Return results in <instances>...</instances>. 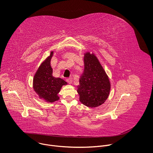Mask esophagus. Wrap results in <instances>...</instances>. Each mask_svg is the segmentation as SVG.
<instances>
[{
    "mask_svg": "<svg viewBox=\"0 0 153 153\" xmlns=\"http://www.w3.org/2000/svg\"><path fill=\"white\" fill-rule=\"evenodd\" d=\"M66 82H67L68 84H72V78H67V79H66Z\"/></svg>",
    "mask_w": 153,
    "mask_h": 153,
    "instance_id": "esophagus-1",
    "label": "esophagus"
}]
</instances>
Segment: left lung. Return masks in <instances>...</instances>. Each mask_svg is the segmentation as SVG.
<instances>
[{
    "instance_id": "obj_1",
    "label": "left lung",
    "mask_w": 153,
    "mask_h": 153,
    "mask_svg": "<svg viewBox=\"0 0 153 153\" xmlns=\"http://www.w3.org/2000/svg\"><path fill=\"white\" fill-rule=\"evenodd\" d=\"M84 64L77 91L80 101L88 107L94 108L106 101L111 85L107 75L94 54L88 52L85 54Z\"/></svg>"
}]
</instances>
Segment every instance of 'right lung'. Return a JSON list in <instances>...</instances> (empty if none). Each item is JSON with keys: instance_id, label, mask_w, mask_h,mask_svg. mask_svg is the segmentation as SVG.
Wrapping results in <instances>:
<instances>
[{"instance_id": "1", "label": "right lung", "mask_w": 153, "mask_h": 153, "mask_svg": "<svg viewBox=\"0 0 153 153\" xmlns=\"http://www.w3.org/2000/svg\"><path fill=\"white\" fill-rule=\"evenodd\" d=\"M53 55L50 56L39 66L33 78V89L40 98L48 102H53L59 100L58 94L62 85L66 82L61 78H55L52 75V68L51 60Z\"/></svg>"}]
</instances>
